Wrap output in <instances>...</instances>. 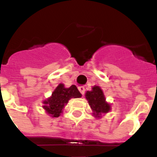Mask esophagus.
I'll use <instances>...</instances> for the list:
<instances>
[{"instance_id":"obj_1","label":"esophagus","mask_w":157,"mask_h":157,"mask_svg":"<svg viewBox=\"0 0 157 157\" xmlns=\"http://www.w3.org/2000/svg\"><path fill=\"white\" fill-rule=\"evenodd\" d=\"M78 90L79 91L81 92V94L83 95L84 94H85V91H86V89H85V87L84 86H80V87H78Z\"/></svg>"}]
</instances>
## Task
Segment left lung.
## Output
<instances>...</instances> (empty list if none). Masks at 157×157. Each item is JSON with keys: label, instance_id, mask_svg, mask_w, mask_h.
Returning <instances> with one entry per match:
<instances>
[{"label": "left lung", "instance_id": "8db88e82", "mask_svg": "<svg viewBox=\"0 0 157 157\" xmlns=\"http://www.w3.org/2000/svg\"><path fill=\"white\" fill-rule=\"evenodd\" d=\"M86 98L93 111V115L95 117H101V115L107 113L111 110L109 103L106 102V98L103 90L99 86H94L91 91L86 93Z\"/></svg>", "mask_w": 157, "mask_h": 157}]
</instances>
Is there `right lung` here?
Returning <instances> with one entry per match:
<instances>
[{"mask_svg": "<svg viewBox=\"0 0 157 157\" xmlns=\"http://www.w3.org/2000/svg\"><path fill=\"white\" fill-rule=\"evenodd\" d=\"M81 94L76 86L65 88L63 84H59L52 93V95L43 102V108L52 117H59L63 112L64 106L71 98H81Z\"/></svg>", "mask_w": 157, "mask_h": 157, "instance_id": "right-lung-1", "label": "right lung"}]
</instances>
